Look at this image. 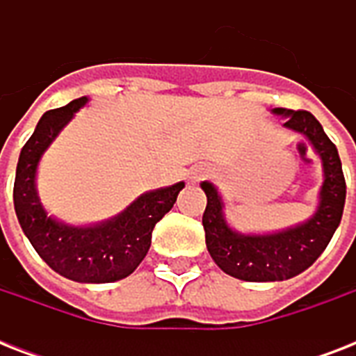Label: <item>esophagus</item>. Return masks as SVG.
Instances as JSON below:
<instances>
[{
	"mask_svg": "<svg viewBox=\"0 0 356 356\" xmlns=\"http://www.w3.org/2000/svg\"><path fill=\"white\" fill-rule=\"evenodd\" d=\"M194 179H197V177H194Z\"/></svg>",
	"mask_w": 356,
	"mask_h": 356,
	"instance_id": "obj_1",
	"label": "esophagus"
}]
</instances>
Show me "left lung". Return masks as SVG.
<instances>
[{
  "instance_id": "1",
  "label": "left lung",
  "mask_w": 356,
  "mask_h": 356,
  "mask_svg": "<svg viewBox=\"0 0 356 356\" xmlns=\"http://www.w3.org/2000/svg\"><path fill=\"white\" fill-rule=\"evenodd\" d=\"M273 113L286 118L284 127L303 133L309 138L321 156L325 179L320 192V207L309 222L266 236H245L229 229L218 190L211 183L201 184L207 194V209L203 212L207 249L227 275L242 281H284L314 264L340 225L346 203L342 162L337 145L327 136L321 123L309 111L275 108Z\"/></svg>"
}]
</instances>
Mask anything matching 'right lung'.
Masks as SVG:
<instances>
[{"mask_svg": "<svg viewBox=\"0 0 356 356\" xmlns=\"http://www.w3.org/2000/svg\"><path fill=\"white\" fill-rule=\"evenodd\" d=\"M85 103L86 97H79L40 118L19 153L14 211L31 245L51 270L77 282L120 281L144 260L153 227L170 212L184 183L140 195L120 216L94 227H68L47 216L36 195V166L47 145Z\"/></svg>", "mask_w": 356, "mask_h": 356, "instance_id": "obj_1", "label": "right lung"}]
</instances>
